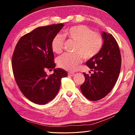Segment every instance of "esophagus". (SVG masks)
Returning <instances> with one entry per match:
<instances>
[{
    "label": "esophagus",
    "mask_w": 135,
    "mask_h": 135,
    "mask_svg": "<svg viewBox=\"0 0 135 135\" xmlns=\"http://www.w3.org/2000/svg\"><path fill=\"white\" fill-rule=\"evenodd\" d=\"M68 75L71 76H73L75 75V74H74V73H68Z\"/></svg>",
    "instance_id": "obj_1"
}]
</instances>
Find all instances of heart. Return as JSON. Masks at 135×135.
<instances>
[{"instance_id": "obj_1", "label": "heart", "mask_w": 135, "mask_h": 135, "mask_svg": "<svg viewBox=\"0 0 135 135\" xmlns=\"http://www.w3.org/2000/svg\"><path fill=\"white\" fill-rule=\"evenodd\" d=\"M63 36L76 42L74 49L75 53H66L58 59L60 67L67 71H73L82 61V57L85 59H90L96 56L103 46V39L100 34L93 32L84 25L71 27L63 31ZM64 38L57 34L51 42V48L54 53L62 52Z\"/></svg>"}]
</instances>
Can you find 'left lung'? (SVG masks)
Listing matches in <instances>:
<instances>
[{
	"label": "left lung",
	"mask_w": 135,
	"mask_h": 135,
	"mask_svg": "<svg viewBox=\"0 0 135 135\" xmlns=\"http://www.w3.org/2000/svg\"><path fill=\"white\" fill-rule=\"evenodd\" d=\"M102 38L104 42L99 53L86 62L93 73L90 75L84 73L85 81L80 87L84 96L91 101L102 99L110 92L121 70V56L116 40L105 32Z\"/></svg>",
	"instance_id": "obj_1"
}]
</instances>
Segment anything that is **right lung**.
<instances>
[{
    "label": "right lung",
    "mask_w": 135,
    "mask_h": 135,
    "mask_svg": "<svg viewBox=\"0 0 135 135\" xmlns=\"http://www.w3.org/2000/svg\"><path fill=\"white\" fill-rule=\"evenodd\" d=\"M64 24L40 27L25 34L17 43L12 57L14 78L22 94L32 102L45 104L57 95L67 73L55 68L51 42ZM54 69L47 76L45 71Z\"/></svg>",
    "instance_id": "1"
}]
</instances>
